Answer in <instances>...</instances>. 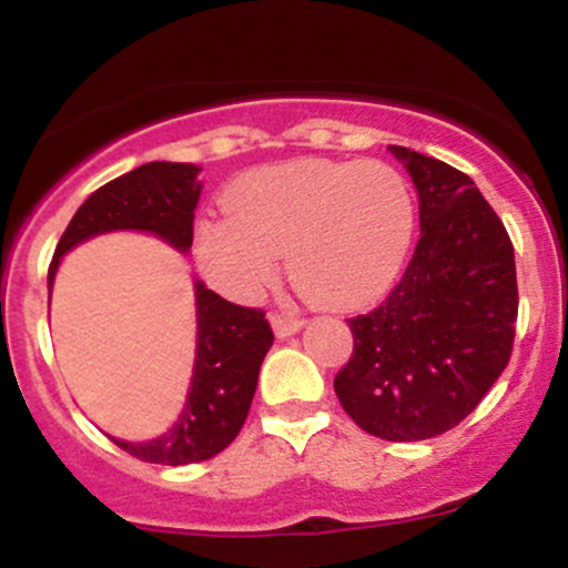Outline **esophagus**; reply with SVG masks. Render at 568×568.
Instances as JSON below:
<instances>
[{
  "instance_id": "34e87169",
  "label": "esophagus",
  "mask_w": 568,
  "mask_h": 568,
  "mask_svg": "<svg viewBox=\"0 0 568 568\" xmlns=\"http://www.w3.org/2000/svg\"><path fill=\"white\" fill-rule=\"evenodd\" d=\"M270 323H272V328H275V334H277L280 338H288V336L298 334V331L304 328L302 317L280 315V312H275V315H270Z\"/></svg>"
}]
</instances>
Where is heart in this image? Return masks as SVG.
Instances as JSON below:
<instances>
[{"instance_id": "1", "label": "heart", "mask_w": 568, "mask_h": 568, "mask_svg": "<svg viewBox=\"0 0 568 568\" xmlns=\"http://www.w3.org/2000/svg\"><path fill=\"white\" fill-rule=\"evenodd\" d=\"M224 216L194 224V262L213 288L256 298L285 253L293 283L328 306H355L393 283L414 232L406 181L382 162L293 160L247 171Z\"/></svg>"}]
</instances>
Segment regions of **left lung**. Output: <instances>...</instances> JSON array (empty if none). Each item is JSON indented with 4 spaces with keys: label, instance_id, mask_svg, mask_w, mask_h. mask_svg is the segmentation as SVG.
<instances>
[{
    "label": "left lung",
    "instance_id": "obj_1",
    "mask_svg": "<svg viewBox=\"0 0 568 568\" xmlns=\"http://www.w3.org/2000/svg\"><path fill=\"white\" fill-rule=\"evenodd\" d=\"M416 186L419 243L387 302L349 321V363L334 389L357 427L427 440L473 414L513 352L515 253L470 175L387 146Z\"/></svg>",
    "mask_w": 568,
    "mask_h": 568
}]
</instances>
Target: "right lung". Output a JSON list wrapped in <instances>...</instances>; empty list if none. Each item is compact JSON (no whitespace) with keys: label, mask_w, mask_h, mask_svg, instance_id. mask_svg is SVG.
I'll list each match as a JSON object with an SVG mask.
<instances>
[{"label":"right lung","mask_w":568,"mask_h":568,"mask_svg":"<svg viewBox=\"0 0 568 568\" xmlns=\"http://www.w3.org/2000/svg\"><path fill=\"white\" fill-rule=\"evenodd\" d=\"M200 165L146 162L109 181L82 202L55 247L48 272V298L63 256L77 245L109 232L154 234L173 251L189 253L192 221L202 181ZM197 347L184 408L158 438H112L122 452L154 465H194L224 452L245 425L256 395L258 368L275 334L262 310L232 304L194 277Z\"/></svg>","instance_id":"1"}]
</instances>
